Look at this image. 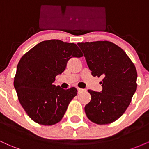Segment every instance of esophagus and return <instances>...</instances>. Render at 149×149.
<instances>
[{"label": "esophagus", "mask_w": 149, "mask_h": 149, "mask_svg": "<svg viewBox=\"0 0 149 149\" xmlns=\"http://www.w3.org/2000/svg\"><path fill=\"white\" fill-rule=\"evenodd\" d=\"M83 91H85V90H84V89L79 88H78V93H80V92H83Z\"/></svg>", "instance_id": "34e87169"}]
</instances>
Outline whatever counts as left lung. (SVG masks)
<instances>
[{"instance_id":"obj_1","label":"left lung","mask_w":149,"mask_h":149,"mask_svg":"<svg viewBox=\"0 0 149 149\" xmlns=\"http://www.w3.org/2000/svg\"><path fill=\"white\" fill-rule=\"evenodd\" d=\"M93 76H102L101 92L88 90L87 117L98 125L116 121L125 112L136 92L137 72L125 51L107 40L78 42Z\"/></svg>"}]
</instances>
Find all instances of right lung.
Listing matches in <instances>:
<instances>
[{
  "mask_svg": "<svg viewBox=\"0 0 149 149\" xmlns=\"http://www.w3.org/2000/svg\"><path fill=\"white\" fill-rule=\"evenodd\" d=\"M83 56L76 44L56 39L40 42L22 56L14 86L22 107L34 122L52 125L62 119L78 90H64L53 83L69 59Z\"/></svg>",
  "mask_w": 149,
  "mask_h": 149,
  "instance_id": "1",
  "label": "right lung"
}]
</instances>
